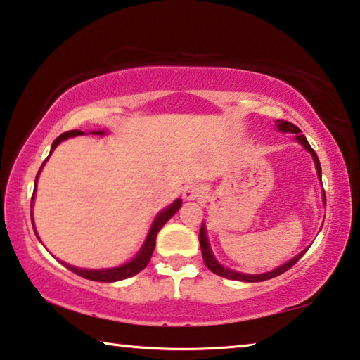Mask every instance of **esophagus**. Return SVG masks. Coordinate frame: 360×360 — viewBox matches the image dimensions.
Instances as JSON below:
<instances>
[{
  "mask_svg": "<svg viewBox=\"0 0 360 360\" xmlns=\"http://www.w3.org/2000/svg\"><path fill=\"white\" fill-rule=\"evenodd\" d=\"M201 193H202L201 185H199V184H188L184 188V191H181V195H184L186 201H195V199L201 196Z\"/></svg>",
  "mask_w": 360,
  "mask_h": 360,
  "instance_id": "obj_1",
  "label": "esophagus"
}]
</instances>
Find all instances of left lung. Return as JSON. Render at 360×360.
<instances>
[{"label": "left lung", "instance_id": "left-lung-1", "mask_svg": "<svg viewBox=\"0 0 360 360\" xmlns=\"http://www.w3.org/2000/svg\"><path fill=\"white\" fill-rule=\"evenodd\" d=\"M276 130L281 131V134H295L296 141L302 145V148L306 149V151L311 153V156L314 159V164H315V170H317V176L319 180L322 181V167H320V162H319V158L317 154H315L314 149L309 145V141L306 140V136L301 135V130L297 129L296 125H292L291 122H285V120H276ZM323 204H325V191H323ZM199 245H201V252H202V259H204V264H206V267L214 272L215 275H220L224 276V278H229V280H238V281H248V283H256V281H264V280H270L274 278V276H278L281 274H285L286 270L291 269L292 265H295L300 259L306 254V251L309 250V246L306 250H302L297 256H295L292 259H290L288 262L278 265V267L270 270V272H264V274H243V272H236V270H231L229 267H224L222 264H220L217 259H215L214 252L211 250V245H209V240H207V230H206V225H201V230H199Z\"/></svg>", "mask_w": 360, "mask_h": 360}]
</instances>
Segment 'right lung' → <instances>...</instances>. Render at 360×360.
Instances as JSON below:
<instances>
[{"instance_id":"1","label":"right lung","mask_w":360,"mask_h":360,"mask_svg":"<svg viewBox=\"0 0 360 360\" xmlns=\"http://www.w3.org/2000/svg\"><path fill=\"white\" fill-rule=\"evenodd\" d=\"M90 134L91 135H106L108 131L106 130H96V131H90ZM77 135H85V134L82 130H70V131H65V134H63V135H59L56 140L53 141L51 151H49V154H51L54 149L58 148V145H59L60 141L68 140V138H72V136H77ZM46 161H48V159H46ZM46 161L41 164V167H40V170H38V174H37L35 188H33V196H32L30 207H33V199H35L38 176H40L43 165L46 164ZM180 207H181V199L179 198V199H175V201L170 204V206L162 209V211L159 212L156 217H154L153 224H151V229H149L148 235H146L145 243H143V245H141L140 251L135 254V257L131 259V261H129V262H125L122 265H117V267H110V269H82V267H74V265L65 264L63 261H60V264H63L64 267H68L70 272H74L77 275L84 276V278H86V280H93V281H104V283H109V281H119V280L130 278V276L136 275L138 272H141V270L146 267L148 262H149V259H151V256H153L154 246H156V236L159 233V230L162 229L164 224L167 222V220H170V217H174V215L176 214V211H179ZM30 215H33L32 211H30ZM32 225H33V230H35V224H33V220H32ZM35 235H37L38 240H40V236H38L37 230H35Z\"/></svg>"}]
</instances>
